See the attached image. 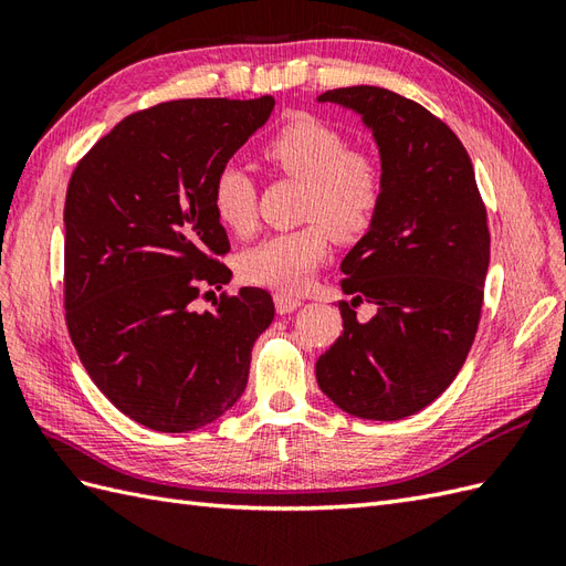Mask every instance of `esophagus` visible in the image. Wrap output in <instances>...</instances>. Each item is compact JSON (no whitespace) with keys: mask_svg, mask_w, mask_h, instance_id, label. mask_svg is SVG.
<instances>
[{"mask_svg":"<svg viewBox=\"0 0 566 566\" xmlns=\"http://www.w3.org/2000/svg\"><path fill=\"white\" fill-rule=\"evenodd\" d=\"M301 303H303V301H301L298 296H292V294H286V292L274 294V308H277L280 315L294 313V311L301 306Z\"/></svg>","mask_w":566,"mask_h":566,"instance_id":"1","label":"esophagus"}]
</instances>
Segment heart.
Returning a JSON list of instances; mask_svg holds the SVG:
<instances>
[{
  "mask_svg": "<svg viewBox=\"0 0 566 566\" xmlns=\"http://www.w3.org/2000/svg\"><path fill=\"white\" fill-rule=\"evenodd\" d=\"M263 159L286 177L303 181L306 227L265 237L239 255L245 282L296 292L327 255V231L342 241L364 234L385 196V167L375 155L352 150L337 126L313 114H294L263 145ZM212 210L231 234L255 227V186L237 165H224L212 181Z\"/></svg>",
  "mask_w": 566,
  "mask_h": 566,
  "instance_id": "b5f03b06",
  "label": "heart"
}]
</instances>
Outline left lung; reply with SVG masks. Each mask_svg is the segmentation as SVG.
<instances>
[{
  "label": "left lung",
  "instance_id": "left-lung-1",
  "mask_svg": "<svg viewBox=\"0 0 566 566\" xmlns=\"http://www.w3.org/2000/svg\"><path fill=\"white\" fill-rule=\"evenodd\" d=\"M317 103L358 114L378 145L385 196L344 255L342 292L379 308L315 364L317 387L366 421H401L452 385L475 337L490 263L485 208L471 157L452 128L413 99L375 85L327 91Z\"/></svg>",
  "mask_w": 566,
  "mask_h": 566
}]
</instances>
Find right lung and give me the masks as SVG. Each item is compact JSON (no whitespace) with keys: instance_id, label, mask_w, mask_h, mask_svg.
I'll return each instance as SVG.
<instances>
[{"instance_id":"add662e5","label":"right lung","mask_w":566,"mask_h":566,"mask_svg":"<svg viewBox=\"0 0 566 566\" xmlns=\"http://www.w3.org/2000/svg\"><path fill=\"white\" fill-rule=\"evenodd\" d=\"M272 109V95L155 105L122 119L71 174L69 335L99 392L150 430H198L234 407L274 317L255 286L193 308L202 289L231 280L214 260L229 239L212 181Z\"/></svg>"}]
</instances>
